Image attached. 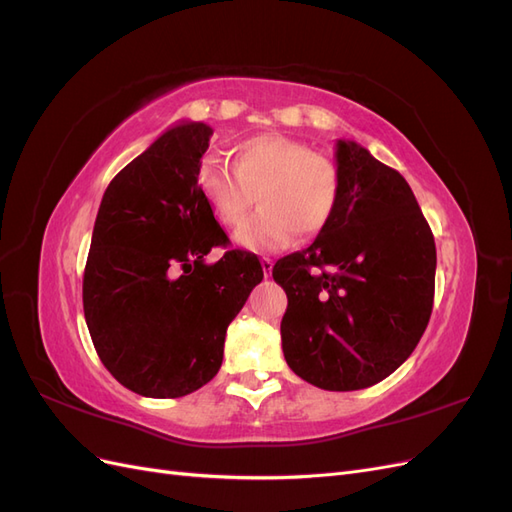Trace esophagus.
Instances as JSON below:
<instances>
[{
  "instance_id": "1",
  "label": "esophagus",
  "mask_w": 512,
  "mask_h": 512,
  "mask_svg": "<svg viewBox=\"0 0 512 512\" xmlns=\"http://www.w3.org/2000/svg\"><path fill=\"white\" fill-rule=\"evenodd\" d=\"M262 271H265V277H271V271H273V260L271 258H262Z\"/></svg>"
}]
</instances>
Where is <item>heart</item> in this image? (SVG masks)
Here are the masks:
<instances>
[{
  "label": "heart",
  "instance_id": "1",
  "mask_svg": "<svg viewBox=\"0 0 512 512\" xmlns=\"http://www.w3.org/2000/svg\"><path fill=\"white\" fill-rule=\"evenodd\" d=\"M198 190L224 226H237L258 194L260 211L237 232L247 250L269 252L292 235L307 241L327 228L342 198L339 166L284 134H256L232 149V168L207 158L198 168Z\"/></svg>",
  "mask_w": 512,
  "mask_h": 512
}]
</instances>
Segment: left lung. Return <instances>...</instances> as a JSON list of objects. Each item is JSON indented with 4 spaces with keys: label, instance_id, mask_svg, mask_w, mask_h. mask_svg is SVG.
Instances as JSON below:
<instances>
[{
    "label": "left lung",
    "instance_id": "1",
    "mask_svg": "<svg viewBox=\"0 0 512 512\" xmlns=\"http://www.w3.org/2000/svg\"><path fill=\"white\" fill-rule=\"evenodd\" d=\"M342 198L331 224L275 262L286 290L288 367L324 391L391 376L423 337L436 290V241L408 181L352 141H337Z\"/></svg>",
    "mask_w": 512,
    "mask_h": 512
}]
</instances>
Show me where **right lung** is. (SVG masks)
Masks as SVG:
<instances>
[{"label":"right lung","instance_id":"right-lung-1","mask_svg":"<svg viewBox=\"0 0 512 512\" xmlns=\"http://www.w3.org/2000/svg\"><path fill=\"white\" fill-rule=\"evenodd\" d=\"M213 130L183 121L108 183L83 275V309L104 367L156 399L190 395L218 374L224 337L256 284V254L228 237L198 190Z\"/></svg>","mask_w":512,"mask_h":512}]
</instances>
